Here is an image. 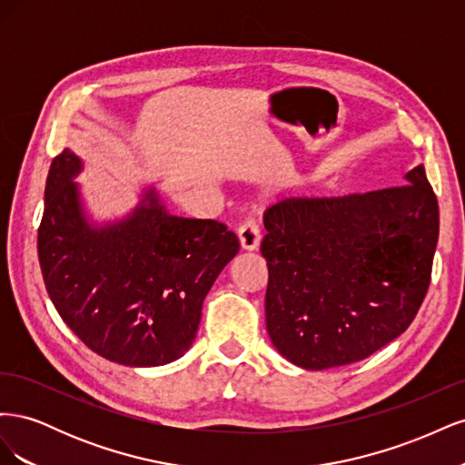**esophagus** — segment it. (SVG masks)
<instances>
[{
    "label": "esophagus",
    "instance_id": "esophagus-1",
    "mask_svg": "<svg viewBox=\"0 0 465 465\" xmlns=\"http://www.w3.org/2000/svg\"><path fill=\"white\" fill-rule=\"evenodd\" d=\"M238 241H241L242 250H258L260 248V227L254 219L244 221L241 227H238Z\"/></svg>",
    "mask_w": 465,
    "mask_h": 465
}]
</instances>
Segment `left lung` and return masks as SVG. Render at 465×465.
Wrapping results in <instances>:
<instances>
[{
	"label": "left lung",
	"instance_id": "1",
	"mask_svg": "<svg viewBox=\"0 0 465 465\" xmlns=\"http://www.w3.org/2000/svg\"><path fill=\"white\" fill-rule=\"evenodd\" d=\"M263 227L265 326L289 362L343 367L410 328L439 242V202L423 164L398 186L283 200L265 211Z\"/></svg>",
	"mask_w": 465,
	"mask_h": 465
}]
</instances>
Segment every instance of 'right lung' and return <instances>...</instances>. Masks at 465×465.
Instances as JSON below:
<instances>
[{"label": "right lung", "mask_w": 465, "mask_h": 465, "mask_svg": "<svg viewBox=\"0 0 465 465\" xmlns=\"http://www.w3.org/2000/svg\"><path fill=\"white\" fill-rule=\"evenodd\" d=\"M81 168L64 149L45 190L38 260L55 311L112 362H173L192 347L202 304L238 254V238L219 221L171 215L153 188L128 217L91 223L74 182Z\"/></svg>", "instance_id": "right-lung-1"}]
</instances>
